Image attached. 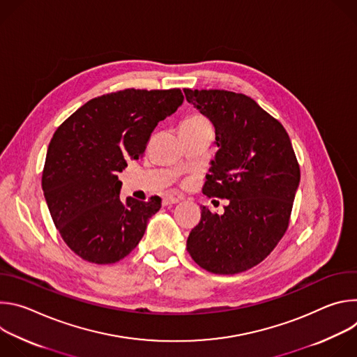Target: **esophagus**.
I'll list each match as a JSON object with an SVG mask.
<instances>
[{
  "mask_svg": "<svg viewBox=\"0 0 357 357\" xmlns=\"http://www.w3.org/2000/svg\"><path fill=\"white\" fill-rule=\"evenodd\" d=\"M181 199L179 197H176V196H174V195H167V196H164V199H162V205L164 206H171V205H175V203H178Z\"/></svg>",
  "mask_w": 357,
  "mask_h": 357,
  "instance_id": "1",
  "label": "esophagus"
}]
</instances>
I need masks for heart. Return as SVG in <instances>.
Here are the masks:
<instances>
[{
    "instance_id": "b5f03b06",
    "label": "heart",
    "mask_w": 357,
    "mask_h": 357,
    "mask_svg": "<svg viewBox=\"0 0 357 357\" xmlns=\"http://www.w3.org/2000/svg\"><path fill=\"white\" fill-rule=\"evenodd\" d=\"M182 128H202V127H211L208 119H205L200 114H192L189 117H186L182 124Z\"/></svg>"
}]
</instances>
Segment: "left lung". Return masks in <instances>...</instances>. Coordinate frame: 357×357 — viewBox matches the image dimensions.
Masks as SVG:
<instances>
[{"label":"left lung","instance_id":"obj_1","mask_svg":"<svg viewBox=\"0 0 357 357\" xmlns=\"http://www.w3.org/2000/svg\"><path fill=\"white\" fill-rule=\"evenodd\" d=\"M186 100L215 126L218 152L203 193L229 199L222 215L200 206L188 237L193 261L213 274L260 264L285 234L301 172L282 124L251 97L185 89Z\"/></svg>","mask_w":357,"mask_h":357}]
</instances>
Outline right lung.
<instances>
[{
    "instance_id": "add662e5",
    "label": "right lung",
    "mask_w": 357,
    "mask_h": 357,
    "mask_svg": "<svg viewBox=\"0 0 357 357\" xmlns=\"http://www.w3.org/2000/svg\"><path fill=\"white\" fill-rule=\"evenodd\" d=\"M182 103L181 89H126L89 100L55 131L42 189L63 241L83 260L117 263L142 238L161 199L121 202L117 172L142 157L151 132Z\"/></svg>"
}]
</instances>
